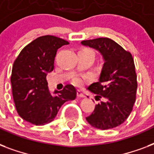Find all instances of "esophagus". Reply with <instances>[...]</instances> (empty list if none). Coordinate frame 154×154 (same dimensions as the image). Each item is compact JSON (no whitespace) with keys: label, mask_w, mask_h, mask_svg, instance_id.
I'll return each mask as SVG.
<instances>
[{"label":"esophagus","mask_w":154,"mask_h":154,"mask_svg":"<svg viewBox=\"0 0 154 154\" xmlns=\"http://www.w3.org/2000/svg\"><path fill=\"white\" fill-rule=\"evenodd\" d=\"M77 96L79 97H85V94H83L82 91H80V90H77Z\"/></svg>","instance_id":"34e87169"}]
</instances>
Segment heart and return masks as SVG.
<instances>
[{
    "label": "heart",
    "instance_id": "heart-1",
    "mask_svg": "<svg viewBox=\"0 0 154 154\" xmlns=\"http://www.w3.org/2000/svg\"><path fill=\"white\" fill-rule=\"evenodd\" d=\"M81 51L92 53V54H94V52L91 49H89V48H83L82 49H81ZM72 82H73V84H75L76 85H81L83 84V79H82L81 77L76 76V77H74L72 78Z\"/></svg>",
    "mask_w": 154,
    "mask_h": 154
}]
</instances>
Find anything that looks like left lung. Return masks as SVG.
<instances>
[{
  "label": "left lung",
  "mask_w": 154,
  "mask_h": 154,
  "mask_svg": "<svg viewBox=\"0 0 154 154\" xmlns=\"http://www.w3.org/2000/svg\"><path fill=\"white\" fill-rule=\"evenodd\" d=\"M82 44L98 50L105 61L99 81L88 88L99 102L87 122L101 130L115 128L128 118L136 101L137 82L133 56L107 37L82 41Z\"/></svg>",
  "instance_id": "obj_1"
}]
</instances>
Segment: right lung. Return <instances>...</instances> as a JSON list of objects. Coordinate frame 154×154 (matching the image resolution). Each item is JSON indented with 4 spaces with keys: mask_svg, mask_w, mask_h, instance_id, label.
I'll list each match as a JSON object with an SVG mask.
<instances>
[{
    "mask_svg": "<svg viewBox=\"0 0 154 154\" xmlns=\"http://www.w3.org/2000/svg\"><path fill=\"white\" fill-rule=\"evenodd\" d=\"M68 44L59 37L42 36L27 45L14 60L10 80L16 109L31 124L43 125L51 122L60 106L77 97L72 85L55 91L56 95H51L48 89L46 76L53 70L57 51Z\"/></svg>",
    "mask_w": 154,
    "mask_h": 154,
    "instance_id": "obj_1",
    "label": "right lung"
}]
</instances>
